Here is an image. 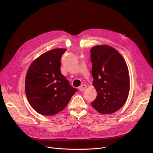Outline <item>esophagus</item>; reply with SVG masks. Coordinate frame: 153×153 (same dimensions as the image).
<instances>
[{"label": "esophagus", "mask_w": 153, "mask_h": 153, "mask_svg": "<svg viewBox=\"0 0 153 153\" xmlns=\"http://www.w3.org/2000/svg\"><path fill=\"white\" fill-rule=\"evenodd\" d=\"M86 88H87L86 85L83 84V85H82L81 86H80V87H79V90L81 91H85V90Z\"/></svg>", "instance_id": "34e87169"}]
</instances>
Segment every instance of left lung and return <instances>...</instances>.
I'll use <instances>...</instances> for the list:
<instances>
[{"instance_id":"1","label":"left lung","mask_w":153,"mask_h":153,"mask_svg":"<svg viewBox=\"0 0 153 153\" xmlns=\"http://www.w3.org/2000/svg\"><path fill=\"white\" fill-rule=\"evenodd\" d=\"M91 53L92 84L97 93L91 105L101 114H111L124 105L129 95L127 64L121 54L107 45L94 46Z\"/></svg>"}]
</instances>
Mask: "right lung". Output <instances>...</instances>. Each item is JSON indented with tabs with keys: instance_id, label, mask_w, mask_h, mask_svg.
Masks as SVG:
<instances>
[{
	"instance_id": "obj_1",
	"label": "right lung",
	"mask_w": 153,
	"mask_h": 153,
	"mask_svg": "<svg viewBox=\"0 0 153 153\" xmlns=\"http://www.w3.org/2000/svg\"><path fill=\"white\" fill-rule=\"evenodd\" d=\"M66 50L56 48L48 51L35 59L28 69L26 95L31 107L39 114H58L77 91L61 72V58Z\"/></svg>"
}]
</instances>
